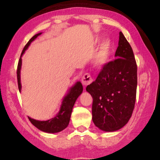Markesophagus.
<instances>
[{
  "instance_id": "1",
  "label": "esophagus",
  "mask_w": 160,
  "mask_h": 160,
  "mask_svg": "<svg viewBox=\"0 0 160 160\" xmlns=\"http://www.w3.org/2000/svg\"><path fill=\"white\" fill-rule=\"evenodd\" d=\"M92 82V79L91 76L89 74L86 73L82 76V83L84 87H86L90 84Z\"/></svg>"
}]
</instances>
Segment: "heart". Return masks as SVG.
Masks as SVG:
<instances>
[{
  "mask_svg": "<svg viewBox=\"0 0 160 160\" xmlns=\"http://www.w3.org/2000/svg\"><path fill=\"white\" fill-rule=\"evenodd\" d=\"M111 52H112V42L109 39H106L103 42L98 50L94 53L92 60V66L96 69H102L110 61Z\"/></svg>",
  "mask_w": 160,
  "mask_h": 160,
  "instance_id": "1",
  "label": "heart"
}]
</instances>
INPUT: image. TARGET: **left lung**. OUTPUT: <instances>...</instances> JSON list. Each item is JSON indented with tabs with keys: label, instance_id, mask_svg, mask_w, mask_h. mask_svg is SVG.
Wrapping results in <instances>:
<instances>
[{
	"label": "left lung",
	"instance_id": "obj_1",
	"mask_svg": "<svg viewBox=\"0 0 160 160\" xmlns=\"http://www.w3.org/2000/svg\"><path fill=\"white\" fill-rule=\"evenodd\" d=\"M115 57L86 88L93 99L92 121L105 132L118 131L128 122L136 97V62L131 45L121 32Z\"/></svg>",
	"mask_w": 160,
	"mask_h": 160
}]
</instances>
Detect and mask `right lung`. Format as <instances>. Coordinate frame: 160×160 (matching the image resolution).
<instances>
[{"label": "right lung", "instance_id": "obj_1", "mask_svg": "<svg viewBox=\"0 0 160 160\" xmlns=\"http://www.w3.org/2000/svg\"><path fill=\"white\" fill-rule=\"evenodd\" d=\"M42 32L35 34L34 37H32L30 40L28 42V44L24 47L22 52L21 53L20 60L18 62V66L17 70V76H18V88L20 92H21L22 85H21V78H20V71L22 68V57L23 54L25 53V51L28 49L31 43L37 39L38 36L41 35ZM83 88L80 81L72 85L70 88L66 95L62 99L61 104L60 107L59 112L57 113L53 118L49 119L47 121H38L36 119L32 118L29 117V120L33 125L40 131L43 132H47V133H56V132H61L64 130L66 127L68 126L70 116H71L72 108L81 94L82 92Z\"/></svg>", "mask_w": 160, "mask_h": 160}]
</instances>
